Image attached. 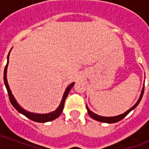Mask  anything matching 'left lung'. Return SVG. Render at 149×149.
Here are the masks:
<instances>
[{"label":"left lung","instance_id":"left-lung-1","mask_svg":"<svg viewBox=\"0 0 149 149\" xmlns=\"http://www.w3.org/2000/svg\"><path fill=\"white\" fill-rule=\"evenodd\" d=\"M144 87L143 88V89H142V92H141V97L139 98V100L138 101L136 102V104L133 105V106L132 107L131 109L129 110H128L127 112H125V113H123L121 115H119V116H112V117H105V116H98L97 114H95L93 113V112H91L90 110L88 109V108L87 107V110H88V114L94 120H96L97 121H100V122H104V123H109V124H112V123H116V122H118L120 120H121L122 119L125 118L126 116L128 115L129 112H131L132 110L134 109L137 106L138 104L140 103V101L142 99V97H143V94H144Z\"/></svg>","mask_w":149,"mask_h":149}]
</instances>
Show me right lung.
<instances>
[{
  "mask_svg": "<svg viewBox=\"0 0 149 149\" xmlns=\"http://www.w3.org/2000/svg\"><path fill=\"white\" fill-rule=\"evenodd\" d=\"M8 56H9V53L8 55V62H7V65H5V71H4V82H5V85L6 87V89H7V92H8V97H9V100L10 102L13 104V106L17 110L18 112L23 114L24 116H25L26 117H28L29 119H30L36 122H39V123H45V122L51 121V120H53L58 117L61 114L62 111L64 109V105H65V101L66 97H68V94L69 93V91L71 90V88L73 86L74 83H72L71 84H69L66 90H65V93H64V96H63V98H62L61 102V104L60 106L58 107V109L54 111V112H50V113H48V114H37V113H32V112H26L25 110H24L23 109H21L20 105L17 103V101L14 99V97L12 94L11 91L9 89V87H8V82H7V78H6V72H7V67H8Z\"/></svg>",
  "mask_w": 149,
  "mask_h": 149,
  "instance_id": "obj_1",
  "label": "right lung"
}]
</instances>
